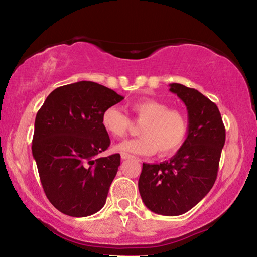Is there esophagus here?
<instances>
[{"label": "esophagus", "mask_w": 257, "mask_h": 257, "mask_svg": "<svg viewBox=\"0 0 257 257\" xmlns=\"http://www.w3.org/2000/svg\"><path fill=\"white\" fill-rule=\"evenodd\" d=\"M132 158V155H129L127 153H121V159L122 160H127V159H130Z\"/></svg>", "instance_id": "1"}]
</instances>
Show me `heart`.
Listing matches in <instances>:
<instances>
[{
	"label": "heart",
	"mask_w": 257,
	"mask_h": 257,
	"mask_svg": "<svg viewBox=\"0 0 257 257\" xmlns=\"http://www.w3.org/2000/svg\"><path fill=\"white\" fill-rule=\"evenodd\" d=\"M130 110L137 120L143 121L138 132L142 136L119 143L115 151L137 155H152L158 151L161 155H168L182 145L188 123L180 111L170 110L168 104L154 98L134 101ZM101 124L110 136L121 138L128 133L130 120L120 108L110 106L102 113Z\"/></svg>",
	"instance_id": "1"
}]
</instances>
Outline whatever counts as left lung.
<instances>
[{"label":"left lung","mask_w":257,"mask_h":257,"mask_svg":"<svg viewBox=\"0 0 257 257\" xmlns=\"http://www.w3.org/2000/svg\"><path fill=\"white\" fill-rule=\"evenodd\" d=\"M169 86L187 107V137L169 161L143 163L138 189L149 210L176 216L201 202L214 185L225 129L219 108L202 93L177 82Z\"/></svg>","instance_id":"8db88e82"}]
</instances>
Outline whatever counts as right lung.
<instances>
[{"instance_id":"right-lung-1","label":"right lung","mask_w":257,"mask_h":257,"mask_svg":"<svg viewBox=\"0 0 257 257\" xmlns=\"http://www.w3.org/2000/svg\"><path fill=\"white\" fill-rule=\"evenodd\" d=\"M124 97L93 81L61 86L46 97L35 119L33 156L43 189L63 214L98 212L120 165V154L97 155L110 146L102 113Z\"/></svg>"}]
</instances>
